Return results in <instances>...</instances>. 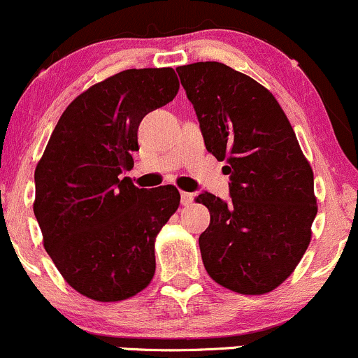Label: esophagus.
Masks as SVG:
<instances>
[{
    "label": "esophagus",
    "mask_w": 358,
    "mask_h": 358,
    "mask_svg": "<svg viewBox=\"0 0 358 358\" xmlns=\"http://www.w3.org/2000/svg\"><path fill=\"white\" fill-rule=\"evenodd\" d=\"M180 197H182L183 206H190V203L194 202V194H188V192H182V194H180Z\"/></svg>",
    "instance_id": "obj_1"
}]
</instances>
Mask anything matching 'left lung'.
Instances as JSON below:
<instances>
[{"mask_svg": "<svg viewBox=\"0 0 358 358\" xmlns=\"http://www.w3.org/2000/svg\"><path fill=\"white\" fill-rule=\"evenodd\" d=\"M207 151L226 161L229 202L203 192L210 212L199 238L207 273L222 287L260 296L282 284L308 250L317 214L311 164L265 86L222 62L176 68Z\"/></svg>", "mask_w": 358, "mask_h": 358, "instance_id": "left-lung-1", "label": "left lung"}]
</instances>
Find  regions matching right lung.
Here are the masks:
<instances>
[{
    "mask_svg": "<svg viewBox=\"0 0 358 358\" xmlns=\"http://www.w3.org/2000/svg\"><path fill=\"white\" fill-rule=\"evenodd\" d=\"M178 88L171 68L127 69L93 85L62 112L35 168L44 248L90 299H129L152 280L156 236L180 194L171 185L137 188L122 173L134 166L141 120Z\"/></svg>",
    "mask_w": 358,
    "mask_h": 358,
    "instance_id": "obj_1",
    "label": "right lung"
}]
</instances>
